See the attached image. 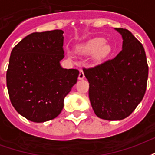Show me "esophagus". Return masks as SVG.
Returning <instances> with one entry per match:
<instances>
[{
  "mask_svg": "<svg viewBox=\"0 0 155 155\" xmlns=\"http://www.w3.org/2000/svg\"><path fill=\"white\" fill-rule=\"evenodd\" d=\"M84 78V72H83V71L82 70H80V74H79V76H78V79L79 80H83Z\"/></svg>",
  "mask_w": 155,
  "mask_h": 155,
  "instance_id": "34e87169",
  "label": "esophagus"
}]
</instances>
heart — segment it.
<instances>
[{"label":"heart","mask_w":155,"mask_h":155,"mask_svg":"<svg viewBox=\"0 0 155 155\" xmlns=\"http://www.w3.org/2000/svg\"><path fill=\"white\" fill-rule=\"evenodd\" d=\"M75 51L82 55L92 54V60L94 63H101L112 54V47L103 38H92L84 43L78 45Z\"/></svg>","instance_id":"1"}]
</instances>
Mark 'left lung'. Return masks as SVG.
<instances>
[{"label": "left lung", "instance_id": "1", "mask_svg": "<svg viewBox=\"0 0 155 155\" xmlns=\"http://www.w3.org/2000/svg\"><path fill=\"white\" fill-rule=\"evenodd\" d=\"M115 31L123 39L122 51L112 60L83 70L94 114L106 120H123L135 110L145 94L149 73L142 44L126 29Z\"/></svg>", "mask_w": 155, "mask_h": 155}]
</instances>
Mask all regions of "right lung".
Segmentation results:
<instances>
[{
  "label": "right lung",
  "instance_id": "1",
  "mask_svg": "<svg viewBox=\"0 0 155 155\" xmlns=\"http://www.w3.org/2000/svg\"><path fill=\"white\" fill-rule=\"evenodd\" d=\"M64 31L34 32L13 48L6 85L13 107L25 119L42 123L61 114L79 71L61 67Z\"/></svg>",
  "mask_w": 155,
  "mask_h": 155
}]
</instances>
